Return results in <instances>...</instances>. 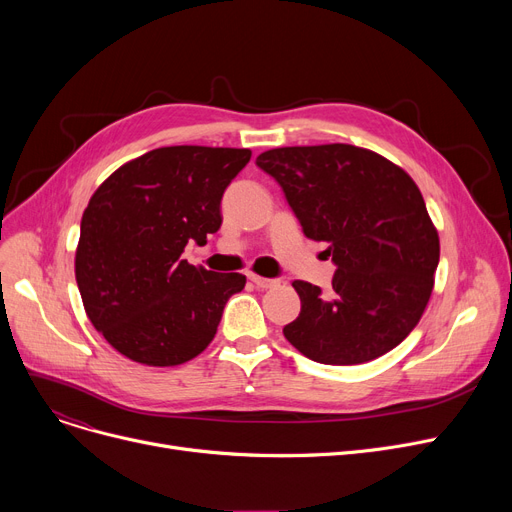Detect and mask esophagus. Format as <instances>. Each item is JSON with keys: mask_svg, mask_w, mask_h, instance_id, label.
<instances>
[{"mask_svg": "<svg viewBox=\"0 0 512 512\" xmlns=\"http://www.w3.org/2000/svg\"><path fill=\"white\" fill-rule=\"evenodd\" d=\"M251 278V282L257 286V288H263V290H267V288H276L278 284H280V280H270V278H261V276H255V274H251L249 276Z\"/></svg>", "mask_w": 512, "mask_h": 512, "instance_id": "34e87169", "label": "esophagus"}]
</instances>
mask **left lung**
Returning <instances> with one entry per match:
<instances>
[{
    "mask_svg": "<svg viewBox=\"0 0 512 512\" xmlns=\"http://www.w3.org/2000/svg\"><path fill=\"white\" fill-rule=\"evenodd\" d=\"M311 240L328 242L332 290L303 280L286 340L324 365H359L405 340L427 307L440 261L438 230L413 178L355 145L280 147L257 157Z\"/></svg>",
    "mask_w": 512,
    "mask_h": 512,
    "instance_id": "8db88e82",
    "label": "left lung"
}]
</instances>
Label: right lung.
Wrapping results in <instances>:
<instances>
[{
	"label": "right lung",
	"mask_w": 512,
	"mask_h": 512,
	"mask_svg": "<svg viewBox=\"0 0 512 512\" xmlns=\"http://www.w3.org/2000/svg\"><path fill=\"white\" fill-rule=\"evenodd\" d=\"M249 149L159 147L120 166L93 193L80 222L76 284L97 332L130 361L172 367L201 355L224 307L245 288L182 259L222 226L226 186Z\"/></svg>",
	"instance_id": "obj_1"
}]
</instances>
